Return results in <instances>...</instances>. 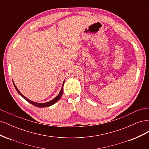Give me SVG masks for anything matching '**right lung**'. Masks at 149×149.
Returning a JSON list of instances; mask_svg holds the SVG:
<instances>
[{
  "label": "right lung",
  "instance_id": "obj_1",
  "mask_svg": "<svg viewBox=\"0 0 149 149\" xmlns=\"http://www.w3.org/2000/svg\"><path fill=\"white\" fill-rule=\"evenodd\" d=\"M13 85H14V87H15V89L17 90V91L18 92V93H19L22 97L24 98L26 101H28L29 102H30V104H33V106H36V107H49V106H51L53 105L54 104L56 103L58 100H60V99L61 98V96H62V94H63V84H64V83H65V81H63V83L61 89V91H60V93L58 94V95L55 98H54L53 100H51L50 101L47 102H45V103H38V102H33V101H31V100H29L28 98H26L25 96H24L23 95V94H22L19 91V90L18 89V88H17V86L15 85L14 83L13 82Z\"/></svg>",
  "mask_w": 149,
  "mask_h": 149
}]
</instances>
